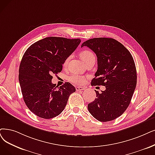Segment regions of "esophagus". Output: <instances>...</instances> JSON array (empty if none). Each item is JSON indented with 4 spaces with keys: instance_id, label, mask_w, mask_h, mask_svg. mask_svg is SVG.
Segmentation results:
<instances>
[{
    "instance_id": "34e87169",
    "label": "esophagus",
    "mask_w": 155,
    "mask_h": 155,
    "mask_svg": "<svg viewBox=\"0 0 155 155\" xmlns=\"http://www.w3.org/2000/svg\"><path fill=\"white\" fill-rule=\"evenodd\" d=\"M84 89H85L84 87H80V86H76V91H82V90H84Z\"/></svg>"
}]
</instances>
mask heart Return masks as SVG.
<instances>
[{"label": "heart", "mask_w": 155, "mask_h": 155, "mask_svg": "<svg viewBox=\"0 0 155 155\" xmlns=\"http://www.w3.org/2000/svg\"><path fill=\"white\" fill-rule=\"evenodd\" d=\"M80 55H81V57L82 60L84 61V63H86V61H88L91 59H94V58L95 59L94 53L91 51L88 50V49H84V50L82 51L81 53H80ZM71 58V56H69L65 59L63 64L64 66L65 67L68 64ZM69 80L72 83L78 84V85H81L84 83L85 78L83 76L80 75V74H73L69 77Z\"/></svg>", "instance_id": "heart-1"}]
</instances>
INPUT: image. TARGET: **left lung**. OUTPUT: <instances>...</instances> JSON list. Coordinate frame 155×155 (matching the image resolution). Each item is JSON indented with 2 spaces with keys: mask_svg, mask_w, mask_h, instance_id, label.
<instances>
[{
  "mask_svg": "<svg viewBox=\"0 0 155 155\" xmlns=\"http://www.w3.org/2000/svg\"><path fill=\"white\" fill-rule=\"evenodd\" d=\"M97 57L98 69L91 85H102L106 90L95 91L97 98L88 105L90 113L99 121L115 120L125 112L132 100L137 84V72L131 53L121 43L112 38L86 41Z\"/></svg>",
  "mask_w": 155,
  "mask_h": 155,
  "instance_id": "8db88e82",
  "label": "left lung"
}]
</instances>
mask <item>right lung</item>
<instances>
[{"mask_svg": "<svg viewBox=\"0 0 155 155\" xmlns=\"http://www.w3.org/2000/svg\"><path fill=\"white\" fill-rule=\"evenodd\" d=\"M80 39L49 37L35 42L24 53L19 68V81L25 103L42 118L59 115L70 95L76 91L69 82L56 86L51 80L62 70L65 59L75 51Z\"/></svg>", "mask_w": 155, "mask_h": 155, "instance_id": "right-lung-1", "label": "right lung"}]
</instances>
